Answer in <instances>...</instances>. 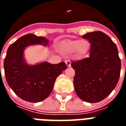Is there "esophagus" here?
Listing matches in <instances>:
<instances>
[{"label":"esophagus","mask_w":126,"mask_h":126,"mask_svg":"<svg viewBox=\"0 0 126 126\" xmlns=\"http://www.w3.org/2000/svg\"><path fill=\"white\" fill-rule=\"evenodd\" d=\"M65 62L66 65H67V67H70V66H71V61H70L66 60Z\"/></svg>","instance_id":"esophagus-1"}]
</instances>
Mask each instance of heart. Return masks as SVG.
Masks as SVG:
<instances>
[{
  "label": "heart",
  "mask_w": 126,
  "mask_h": 126,
  "mask_svg": "<svg viewBox=\"0 0 126 126\" xmlns=\"http://www.w3.org/2000/svg\"><path fill=\"white\" fill-rule=\"evenodd\" d=\"M90 48V43L86 40H73L63 42L61 46V52L65 55H69L75 51L79 55L86 54Z\"/></svg>",
  "instance_id": "heart-1"
}]
</instances>
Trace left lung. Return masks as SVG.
<instances>
[{"label":"left lung","mask_w":126,"mask_h":126,"mask_svg":"<svg viewBox=\"0 0 126 126\" xmlns=\"http://www.w3.org/2000/svg\"><path fill=\"white\" fill-rule=\"evenodd\" d=\"M90 43V57L72 61L74 88L82 100L98 103L111 94L119 81L121 60L109 36L96 31L83 35Z\"/></svg>","instance_id":"8db88e82"}]
</instances>
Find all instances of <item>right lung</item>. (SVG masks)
Wrapping results in <instances>:
<instances>
[{"mask_svg":"<svg viewBox=\"0 0 126 126\" xmlns=\"http://www.w3.org/2000/svg\"><path fill=\"white\" fill-rule=\"evenodd\" d=\"M48 42L44 37L29 33L19 38L7 50L4 60L6 80L16 95L28 102L37 103L47 98L52 92L56 78L67 68L64 62H42L35 65L26 63L23 58L26 47L34 44L46 46Z\"/></svg>","mask_w":126,"mask_h":126,"instance_id":"right-lung-1","label":"right lung"}]
</instances>
